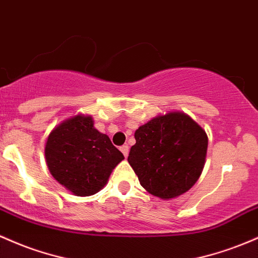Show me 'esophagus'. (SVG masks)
I'll use <instances>...</instances> for the list:
<instances>
[{"mask_svg": "<svg viewBox=\"0 0 258 258\" xmlns=\"http://www.w3.org/2000/svg\"><path fill=\"white\" fill-rule=\"evenodd\" d=\"M120 151L122 152V154L124 155V158H127V157H128V152H130V149H128V146H126V144H124V146L120 147Z\"/></svg>", "mask_w": 258, "mask_h": 258, "instance_id": "esophagus-1", "label": "esophagus"}]
</instances>
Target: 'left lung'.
Masks as SVG:
<instances>
[{"mask_svg":"<svg viewBox=\"0 0 258 258\" xmlns=\"http://www.w3.org/2000/svg\"><path fill=\"white\" fill-rule=\"evenodd\" d=\"M128 160L149 194L169 200L188 191L200 177L208 138L198 124L181 112L152 118L135 132Z\"/></svg>","mask_w":258,"mask_h":258,"instance_id":"obj_1","label":"left lung"}]
</instances>
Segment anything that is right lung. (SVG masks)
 Wrapping results in <instances>:
<instances>
[{"label": "right lung", "mask_w": 258, "mask_h": 258, "mask_svg": "<svg viewBox=\"0 0 258 258\" xmlns=\"http://www.w3.org/2000/svg\"><path fill=\"white\" fill-rule=\"evenodd\" d=\"M45 157L53 177L77 196L104 187L123 154L106 135L93 126L90 116H75L58 124L47 138Z\"/></svg>", "instance_id": "add662e5"}]
</instances>
